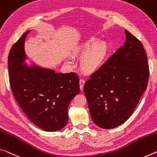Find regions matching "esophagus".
<instances>
[{"label":"esophagus","mask_w":157,"mask_h":157,"mask_svg":"<svg viewBox=\"0 0 157 157\" xmlns=\"http://www.w3.org/2000/svg\"><path fill=\"white\" fill-rule=\"evenodd\" d=\"M84 83H85V80L84 79H79V87H80V90H83V87L84 85Z\"/></svg>","instance_id":"obj_1"}]
</instances>
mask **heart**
Segmentation results:
<instances>
[{
    "label": "heart",
    "mask_w": 157,
    "mask_h": 157,
    "mask_svg": "<svg viewBox=\"0 0 157 157\" xmlns=\"http://www.w3.org/2000/svg\"><path fill=\"white\" fill-rule=\"evenodd\" d=\"M108 50L106 42L98 41V39L95 37H90L75 47L73 53L75 56H83L80 66L84 73H93L103 64ZM66 61L71 67L75 66V61L72 57L67 59Z\"/></svg>",
    "instance_id": "1"
}]
</instances>
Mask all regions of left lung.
I'll return each instance as SVG.
<instances>
[{
  "mask_svg": "<svg viewBox=\"0 0 157 157\" xmlns=\"http://www.w3.org/2000/svg\"><path fill=\"white\" fill-rule=\"evenodd\" d=\"M126 41L84 84L91 117L102 128H115L127 120L146 90L147 54L141 42L125 30Z\"/></svg>",
  "mask_w": 157,
  "mask_h": 157,
  "instance_id": "left-lung-1",
  "label": "left lung"
}]
</instances>
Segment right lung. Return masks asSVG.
<instances>
[{"label": "right lung", "instance_id": "obj_1", "mask_svg": "<svg viewBox=\"0 0 157 157\" xmlns=\"http://www.w3.org/2000/svg\"><path fill=\"white\" fill-rule=\"evenodd\" d=\"M30 31L13 44L8 56L10 83L15 100L32 122L44 131L61 130L68 121L70 103L79 92L75 73H57L36 64L26 65L24 43Z\"/></svg>", "mask_w": 157, "mask_h": 157}]
</instances>
